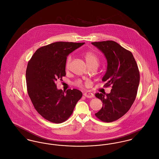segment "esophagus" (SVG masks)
I'll return each mask as SVG.
<instances>
[{
	"label": "esophagus",
	"mask_w": 159,
	"mask_h": 159,
	"mask_svg": "<svg viewBox=\"0 0 159 159\" xmlns=\"http://www.w3.org/2000/svg\"><path fill=\"white\" fill-rule=\"evenodd\" d=\"M84 96L87 98H92L94 97V94L91 93L90 92H86L84 94Z\"/></svg>",
	"instance_id": "obj_1"
}]
</instances>
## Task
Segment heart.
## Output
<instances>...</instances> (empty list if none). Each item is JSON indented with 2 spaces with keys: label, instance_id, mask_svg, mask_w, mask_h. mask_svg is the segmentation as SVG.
<instances>
[{
  "label": "heart",
  "instance_id": "b5f03b06",
  "mask_svg": "<svg viewBox=\"0 0 159 159\" xmlns=\"http://www.w3.org/2000/svg\"><path fill=\"white\" fill-rule=\"evenodd\" d=\"M84 57L85 59L86 64L88 66H90L92 65H98V62H99V59L98 57L97 54L93 52V51H86L84 53ZM71 61V56H69L66 61V63H65V67L66 68H68L70 65V62ZM77 85L79 86H82V84L80 82H78L77 83Z\"/></svg>",
  "mask_w": 159,
  "mask_h": 159
}]
</instances>
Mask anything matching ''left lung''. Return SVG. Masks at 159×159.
I'll return each mask as SVG.
<instances>
[{
	"instance_id": "1",
	"label": "left lung",
	"mask_w": 159,
	"mask_h": 159,
	"mask_svg": "<svg viewBox=\"0 0 159 159\" xmlns=\"http://www.w3.org/2000/svg\"><path fill=\"white\" fill-rule=\"evenodd\" d=\"M91 43L107 60V70L102 81L106 82L105 87H112L110 94H96L103 107L95 115L101 121L112 122L122 117L133 104L140 82L139 70L131 52L117 42L107 40Z\"/></svg>"
}]
</instances>
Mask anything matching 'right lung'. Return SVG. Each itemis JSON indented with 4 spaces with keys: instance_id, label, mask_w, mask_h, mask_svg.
Here are the masks:
<instances>
[{
    "instance_id": "add662e5",
    "label": "right lung",
    "mask_w": 159,
    "mask_h": 159,
    "mask_svg": "<svg viewBox=\"0 0 159 159\" xmlns=\"http://www.w3.org/2000/svg\"><path fill=\"white\" fill-rule=\"evenodd\" d=\"M84 44L54 42L37 49L28 63L26 81L28 96L38 113L49 122L66 121L82 96V92L76 89H69L64 94L61 89H57L56 82L66 75L68 54Z\"/></svg>"
}]
</instances>
